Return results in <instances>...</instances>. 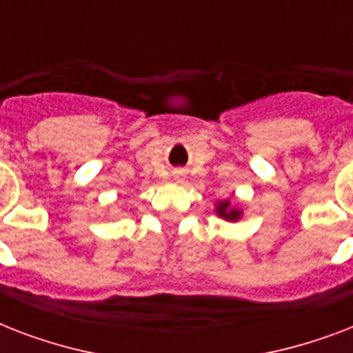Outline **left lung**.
<instances>
[{"label": "left lung", "instance_id": "left-lung-1", "mask_svg": "<svg viewBox=\"0 0 353 353\" xmlns=\"http://www.w3.org/2000/svg\"><path fill=\"white\" fill-rule=\"evenodd\" d=\"M227 207H229V201L220 203V207H218V214H220L221 218H225V220H238V218H240V212L234 209H227Z\"/></svg>", "mask_w": 353, "mask_h": 353}]
</instances>
